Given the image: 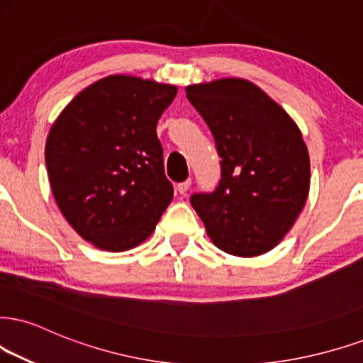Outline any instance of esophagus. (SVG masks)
Listing matches in <instances>:
<instances>
[{
	"label": "esophagus",
	"mask_w": 363,
	"mask_h": 363,
	"mask_svg": "<svg viewBox=\"0 0 363 363\" xmlns=\"http://www.w3.org/2000/svg\"><path fill=\"white\" fill-rule=\"evenodd\" d=\"M190 185H191V180H185V182L178 183V185H177V190L180 191L182 195H186V191L190 190Z\"/></svg>",
	"instance_id": "34e87169"
}]
</instances>
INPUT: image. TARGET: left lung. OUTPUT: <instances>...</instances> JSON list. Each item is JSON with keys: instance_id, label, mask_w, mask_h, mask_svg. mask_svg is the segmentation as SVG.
Returning a JSON list of instances; mask_svg holds the SVG:
<instances>
[{"instance_id": "obj_1", "label": "left lung", "mask_w": 363, "mask_h": 363, "mask_svg": "<svg viewBox=\"0 0 363 363\" xmlns=\"http://www.w3.org/2000/svg\"><path fill=\"white\" fill-rule=\"evenodd\" d=\"M216 140L222 177L191 207L223 252L252 257L279 244L310 191V156L289 114L256 84L220 79L186 87Z\"/></svg>"}]
</instances>
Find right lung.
<instances>
[{
  "mask_svg": "<svg viewBox=\"0 0 363 363\" xmlns=\"http://www.w3.org/2000/svg\"><path fill=\"white\" fill-rule=\"evenodd\" d=\"M177 87L109 75L77 94L48 133L45 163L74 230L123 252L151 235L173 199L156 124Z\"/></svg>",
  "mask_w": 363,
  "mask_h": 363,
  "instance_id": "1",
  "label": "right lung"
}]
</instances>
